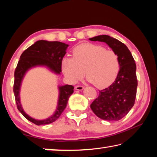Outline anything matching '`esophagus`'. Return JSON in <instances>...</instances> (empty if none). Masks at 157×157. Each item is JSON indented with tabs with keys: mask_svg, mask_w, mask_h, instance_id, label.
<instances>
[{
	"mask_svg": "<svg viewBox=\"0 0 157 157\" xmlns=\"http://www.w3.org/2000/svg\"><path fill=\"white\" fill-rule=\"evenodd\" d=\"M75 89L78 90V91H82V90L84 89V86H81V85H78V86H75Z\"/></svg>",
	"mask_w": 157,
	"mask_h": 157,
	"instance_id": "obj_1",
	"label": "esophagus"
}]
</instances>
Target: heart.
I'll list each match as a JSON object with an SVG mask.
<instances>
[{
	"instance_id": "1",
	"label": "heart",
	"mask_w": 157,
	"mask_h": 157,
	"mask_svg": "<svg viewBox=\"0 0 157 157\" xmlns=\"http://www.w3.org/2000/svg\"><path fill=\"white\" fill-rule=\"evenodd\" d=\"M64 75L71 82H77L86 75L98 89H104L115 80L120 70L116 53L100 45L85 43L73 50V57H64L61 63Z\"/></svg>"
}]
</instances>
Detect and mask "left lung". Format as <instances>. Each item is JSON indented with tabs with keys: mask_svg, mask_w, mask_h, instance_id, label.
<instances>
[{
	"mask_svg": "<svg viewBox=\"0 0 157 157\" xmlns=\"http://www.w3.org/2000/svg\"><path fill=\"white\" fill-rule=\"evenodd\" d=\"M89 40L105 42L118 55L120 61V71L116 80L100 91L98 97L91 103V109L102 120L119 121L134 105L138 85L136 63L128 48L118 39L103 34Z\"/></svg>",
	"mask_w": 157,
	"mask_h": 157,
	"instance_id": "1",
	"label": "left lung"
}]
</instances>
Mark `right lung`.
<instances>
[{
  "label": "right lung",
  "mask_w": 157,
  "mask_h": 157,
  "mask_svg": "<svg viewBox=\"0 0 157 157\" xmlns=\"http://www.w3.org/2000/svg\"><path fill=\"white\" fill-rule=\"evenodd\" d=\"M68 46V44L59 41H37L21 54L20 60L15 69L13 91L17 109L26 119L36 125L52 123L59 118L67 105L69 97L73 93L74 87L72 85L68 84L59 86V95L56 111L48 118L45 120H36L26 114L21 106L19 96L21 82L29 69L38 66H46L55 73L60 74L62 72L61 63Z\"/></svg>",
  "instance_id": "right-lung-1"
}]
</instances>
